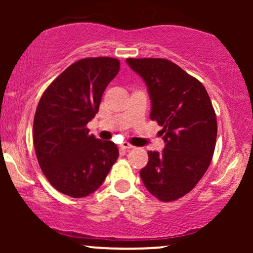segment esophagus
<instances>
[{
  "mask_svg": "<svg viewBox=\"0 0 253 253\" xmlns=\"http://www.w3.org/2000/svg\"><path fill=\"white\" fill-rule=\"evenodd\" d=\"M133 145H130V144H128V143H123L120 145V149L121 150H130V149H133Z\"/></svg>",
  "mask_w": 253,
  "mask_h": 253,
  "instance_id": "34e87169",
  "label": "esophagus"
}]
</instances>
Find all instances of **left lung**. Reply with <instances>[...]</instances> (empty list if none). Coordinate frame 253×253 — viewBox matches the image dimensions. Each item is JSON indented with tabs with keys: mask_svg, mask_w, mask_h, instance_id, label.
<instances>
[{
	"mask_svg": "<svg viewBox=\"0 0 253 253\" xmlns=\"http://www.w3.org/2000/svg\"><path fill=\"white\" fill-rule=\"evenodd\" d=\"M144 80L151 100V120L162 126L161 153L149 151L140 170L146 189L161 201H175L199 183L215 149L217 125L208 92L201 82L175 63L162 58H127Z\"/></svg>",
	"mask_w": 253,
	"mask_h": 253,
	"instance_id": "obj_1",
	"label": "left lung"
}]
</instances>
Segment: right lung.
<instances>
[{"mask_svg": "<svg viewBox=\"0 0 253 253\" xmlns=\"http://www.w3.org/2000/svg\"><path fill=\"white\" fill-rule=\"evenodd\" d=\"M119 70L115 58H84L64 70L40 98L33 124L36 155L52 187L65 195L94 193L117 162V145L89 134L86 124Z\"/></svg>", "mask_w": 253, "mask_h": 253, "instance_id": "obj_1", "label": "right lung"}]
</instances>
